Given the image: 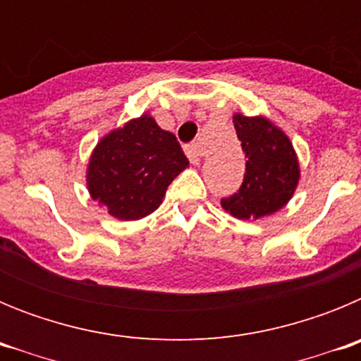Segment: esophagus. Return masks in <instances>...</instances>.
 <instances>
[{"label":"esophagus","instance_id":"34e87169","mask_svg":"<svg viewBox=\"0 0 361 361\" xmlns=\"http://www.w3.org/2000/svg\"><path fill=\"white\" fill-rule=\"evenodd\" d=\"M186 155L190 159V162L193 166H199L200 164V159H202V148H200L199 142H191V145L186 146Z\"/></svg>","mask_w":361,"mask_h":361}]
</instances>
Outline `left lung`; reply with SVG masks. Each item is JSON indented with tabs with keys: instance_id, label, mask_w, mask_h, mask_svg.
Returning a JSON list of instances; mask_svg holds the SVG:
<instances>
[{
	"instance_id": "left-lung-1",
	"label": "left lung",
	"mask_w": 361,
	"mask_h": 361,
	"mask_svg": "<svg viewBox=\"0 0 361 361\" xmlns=\"http://www.w3.org/2000/svg\"><path fill=\"white\" fill-rule=\"evenodd\" d=\"M245 153V173L237 193L222 199V208L237 219L271 215L291 199L298 184V161L286 133L262 117H233Z\"/></svg>"
}]
</instances>
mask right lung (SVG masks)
I'll list each match as a JSON object with an SVG mask.
<instances>
[{
  "label": "right lung",
  "instance_id": "add662e5",
  "mask_svg": "<svg viewBox=\"0 0 361 361\" xmlns=\"http://www.w3.org/2000/svg\"><path fill=\"white\" fill-rule=\"evenodd\" d=\"M186 166L177 137L142 116L101 139L86 178L92 199L110 215L137 220L159 208L166 188Z\"/></svg>",
  "mask_w": 361,
  "mask_h": 361
}]
</instances>
